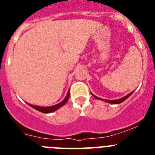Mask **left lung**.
Segmentation results:
<instances>
[{
    "label": "left lung",
    "mask_w": 155,
    "mask_h": 155,
    "mask_svg": "<svg viewBox=\"0 0 155 155\" xmlns=\"http://www.w3.org/2000/svg\"><path fill=\"white\" fill-rule=\"evenodd\" d=\"M134 92V91H132L131 93H130V94H128L127 95H126L125 97H124V98H120V99H117V100H105V99H102V98H98V97L95 96V95H94V94H92L93 96L95 98H97V99H101V100H103V101H105V102H109V103H111V104H120L121 103V102H123L124 101H125L126 99H127L128 97H130L131 95V94Z\"/></svg>",
    "instance_id": "left-lung-1"
}]
</instances>
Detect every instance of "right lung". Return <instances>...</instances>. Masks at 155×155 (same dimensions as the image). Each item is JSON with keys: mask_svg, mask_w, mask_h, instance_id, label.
Segmentation results:
<instances>
[{"mask_svg": "<svg viewBox=\"0 0 155 155\" xmlns=\"http://www.w3.org/2000/svg\"><path fill=\"white\" fill-rule=\"evenodd\" d=\"M69 97H70V92H69V91H68L67 96H66V98L63 100L62 102H60L59 104H57V105H55L49 106V107H41V106H36V105H30V104H28V105H29L31 107L33 108V109H36V110L41 112V113H53V112L56 111L57 109H58L59 108H61V106H63L64 105H65L66 102H68V100L69 99Z\"/></svg>", "mask_w": 155, "mask_h": 155, "instance_id": "right-lung-1", "label": "right lung"}]
</instances>
